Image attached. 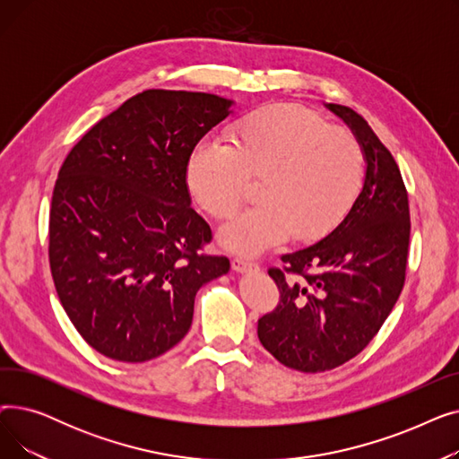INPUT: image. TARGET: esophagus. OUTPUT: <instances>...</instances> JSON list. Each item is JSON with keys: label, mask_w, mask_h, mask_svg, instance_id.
<instances>
[{"label": "esophagus", "mask_w": 459, "mask_h": 459, "mask_svg": "<svg viewBox=\"0 0 459 459\" xmlns=\"http://www.w3.org/2000/svg\"><path fill=\"white\" fill-rule=\"evenodd\" d=\"M232 270L239 272V273L256 272L258 270V264L253 262V260H247L244 256H236V258H232Z\"/></svg>", "instance_id": "1"}]
</instances>
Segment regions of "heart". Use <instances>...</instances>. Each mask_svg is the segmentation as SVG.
I'll return each mask as SVG.
<instances>
[{
  "instance_id": "obj_1",
  "label": "heart",
  "mask_w": 459,
  "mask_h": 459,
  "mask_svg": "<svg viewBox=\"0 0 459 459\" xmlns=\"http://www.w3.org/2000/svg\"><path fill=\"white\" fill-rule=\"evenodd\" d=\"M193 197L213 217L229 220L244 203L247 180L260 178L256 206L221 229L229 249L256 255L282 244L312 242L351 210L365 182L359 139L329 126L298 104H273L238 118L229 147L203 143L187 161Z\"/></svg>"
}]
</instances>
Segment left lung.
Returning a JSON list of instances; mask_svg holds the SVG:
<instances>
[{
    "label": "left lung",
    "mask_w": 459,
    "mask_h": 459,
    "mask_svg": "<svg viewBox=\"0 0 459 459\" xmlns=\"http://www.w3.org/2000/svg\"><path fill=\"white\" fill-rule=\"evenodd\" d=\"M351 128L367 160L351 210L324 239L282 255L270 268L281 299L258 320V339L279 363L325 372L363 351L387 320L405 282L409 201L400 169L367 120L327 104Z\"/></svg>",
    "instance_id": "1"
}]
</instances>
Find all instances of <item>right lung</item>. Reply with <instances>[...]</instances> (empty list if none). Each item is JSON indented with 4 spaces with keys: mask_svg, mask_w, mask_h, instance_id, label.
I'll use <instances>...</instances> for the list:
<instances>
[{
    "mask_svg": "<svg viewBox=\"0 0 459 459\" xmlns=\"http://www.w3.org/2000/svg\"><path fill=\"white\" fill-rule=\"evenodd\" d=\"M230 106L208 92L143 91L65 158L48 255L65 312L99 353L144 363L171 350L199 288L230 270L227 256L201 253L212 230L186 182L193 149Z\"/></svg>",
    "mask_w": 459,
    "mask_h": 459,
    "instance_id": "obj_1",
    "label": "right lung"
}]
</instances>
